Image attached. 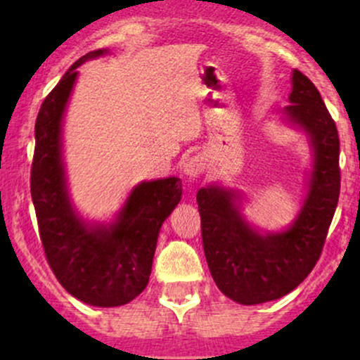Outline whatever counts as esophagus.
<instances>
[{"label":"esophagus","mask_w":360,"mask_h":360,"mask_svg":"<svg viewBox=\"0 0 360 360\" xmlns=\"http://www.w3.org/2000/svg\"><path fill=\"white\" fill-rule=\"evenodd\" d=\"M205 171V162L200 155H193L188 157L183 164V172L189 177H198L200 174H203Z\"/></svg>","instance_id":"esophagus-1"}]
</instances>
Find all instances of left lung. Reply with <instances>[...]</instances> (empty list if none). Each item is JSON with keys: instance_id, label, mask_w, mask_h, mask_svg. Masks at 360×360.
<instances>
[{"instance_id": "obj_1", "label": "left lung", "mask_w": 360, "mask_h": 360, "mask_svg": "<svg viewBox=\"0 0 360 360\" xmlns=\"http://www.w3.org/2000/svg\"><path fill=\"white\" fill-rule=\"evenodd\" d=\"M283 110L308 134L315 154L307 200L295 223L281 233H260L243 220L238 196L208 186L196 194L201 237L210 272L220 291L240 304H259L288 295L315 267L340 194V142L311 81L292 71V91Z\"/></svg>"}]
</instances>
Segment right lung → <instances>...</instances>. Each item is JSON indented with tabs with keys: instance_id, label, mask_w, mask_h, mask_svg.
<instances>
[{
	"instance_id": "right-lung-1",
	"label": "right lung",
	"mask_w": 360,
	"mask_h": 360,
	"mask_svg": "<svg viewBox=\"0 0 360 360\" xmlns=\"http://www.w3.org/2000/svg\"><path fill=\"white\" fill-rule=\"evenodd\" d=\"M93 51L74 62L47 94L35 122L30 189L45 259L62 288L91 307H122L148 283L157 237L181 201L177 177L140 183L111 225L91 226L72 210L62 164V117L77 71Z\"/></svg>"
}]
</instances>
